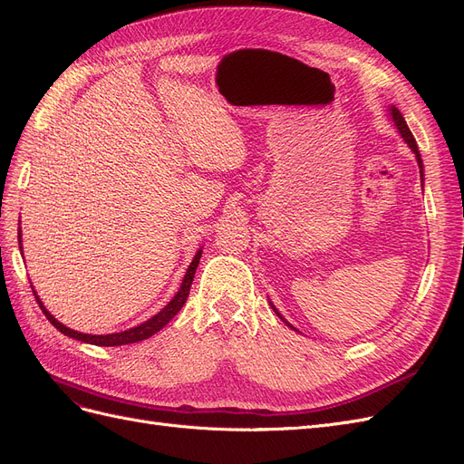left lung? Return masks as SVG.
Here are the masks:
<instances>
[{
    "label": "left lung",
    "mask_w": 464,
    "mask_h": 464,
    "mask_svg": "<svg viewBox=\"0 0 464 464\" xmlns=\"http://www.w3.org/2000/svg\"><path fill=\"white\" fill-rule=\"evenodd\" d=\"M388 112H390V118H392V122H393V126H396V130L400 131V135L403 137V141L409 145V149L415 152V157H417V164H419V169H420V179H422V183H424V166H422V159H420V152H419V147H417V141H415V137H413V133H411V130H409V126H407V122H405V118H403V114L398 111V107H393V105H390L388 107ZM271 304V302H269ZM271 307H273V312L277 314V317L283 321V323H286L290 329H295L293 324H290L281 314H279V310L276 305L271 304ZM296 331V329H295Z\"/></svg>",
    "instance_id": "1"
}]
</instances>
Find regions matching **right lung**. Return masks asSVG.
<instances>
[{"label":"right lung","instance_id":"1","mask_svg":"<svg viewBox=\"0 0 464 464\" xmlns=\"http://www.w3.org/2000/svg\"><path fill=\"white\" fill-rule=\"evenodd\" d=\"M19 248H21V254H23V233H21V227H19ZM200 256H202V248L197 250L191 266L187 267V273H185V277H183V281H181V286H179V290L176 293V296L171 298L157 315H152V317L147 319L145 323L137 324V327H131V329H128V331H122V333H112V334H83V333H78V331H74V329H68V327H64L63 323H59L53 315H51V314L45 310V305L42 304V300H40V296L36 295V290H34V286H32V293H34V296H36L38 305L42 307L44 315H45V317L49 319V323L53 324V327H55L59 333H63L64 336H71V338L82 340V342H88V344H93V346H124V344H133V342H141V340L150 338L152 334H157V333L164 327V324H168L171 319H174V315H178V312L181 310L183 304L187 302L188 290H191V285H193V279H195V271H197V266H198V262H200Z\"/></svg>","mask_w":464,"mask_h":464}]
</instances>
